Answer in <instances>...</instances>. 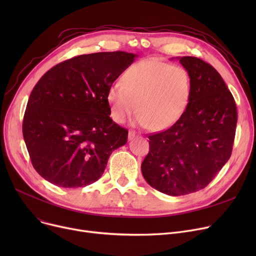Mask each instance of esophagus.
I'll list each match as a JSON object with an SVG mask.
<instances>
[{"label": "esophagus", "mask_w": 256, "mask_h": 256, "mask_svg": "<svg viewBox=\"0 0 256 256\" xmlns=\"http://www.w3.org/2000/svg\"><path fill=\"white\" fill-rule=\"evenodd\" d=\"M136 135H137V132H136L135 130H130V132H128V139L132 140Z\"/></svg>", "instance_id": "esophagus-1"}]
</instances>
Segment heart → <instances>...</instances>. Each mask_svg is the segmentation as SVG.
<instances>
[{
    "label": "heart",
    "mask_w": 256,
    "mask_h": 256,
    "mask_svg": "<svg viewBox=\"0 0 256 256\" xmlns=\"http://www.w3.org/2000/svg\"><path fill=\"white\" fill-rule=\"evenodd\" d=\"M192 83L180 66L158 59L130 65L106 93L111 117L122 124L136 111V122L152 130L172 126L184 113L191 96Z\"/></svg>",
    "instance_id": "heart-1"
}]
</instances>
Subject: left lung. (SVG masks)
I'll use <instances>...</instances> for the list:
<instances>
[{
  "label": "left lung",
  "instance_id": "1",
  "mask_svg": "<svg viewBox=\"0 0 256 256\" xmlns=\"http://www.w3.org/2000/svg\"><path fill=\"white\" fill-rule=\"evenodd\" d=\"M191 78L189 104L168 130L152 134L141 165L145 180L171 196L206 188L230 160L238 121L236 104L220 74L196 57H178Z\"/></svg>",
  "mask_w": 256,
  "mask_h": 256
}]
</instances>
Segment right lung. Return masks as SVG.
Returning a JSON list of instances; mask_svg holds the SVG:
<instances>
[{
	"label": "right lung",
	"mask_w": 256,
	"mask_h": 256,
	"mask_svg": "<svg viewBox=\"0 0 256 256\" xmlns=\"http://www.w3.org/2000/svg\"><path fill=\"white\" fill-rule=\"evenodd\" d=\"M135 57L120 50L80 55L38 80L26 104L22 135L39 176L62 188L86 186L102 178L128 134L110 118L106 93Z\"/></svg>",
	"instance_id": "right-lung-1"
}]
</instances>
